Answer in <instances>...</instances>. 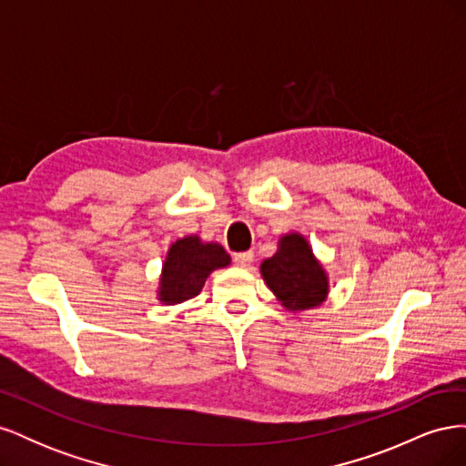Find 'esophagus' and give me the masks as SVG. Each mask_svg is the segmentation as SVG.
Returning a JSON list of instances; mask_svg holds the SVG:
<instances>
[{
  "label": "esophagus",
  "instance_id": "1",
  "mask_svg": "<svg viewBox=\"0 0 466 466\" xmlns=\"http://www.w3.org/2000/svg\"><path fill=\"white\" fill-rule=\"evenodd\" d=\"M252 258H255V255H252L250 250L237 252V255H233V262H235L237 266H241V268H247V266L252 262Z\"/></svg>",
  "mask_w": 466,
  "mask_h": 466
}]
</instances>
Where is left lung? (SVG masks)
Segmentation results:
<instances>
[{"mask_svg":"<svg viewBox=\"0 0 466 466\" xmlns=\"http://www.w3.org/2000/svg\"><path fill=\"white\" fill-rule=\"evenodd\" d=\"M266 286L288 311L319 307L329 295V276L299 233L279 238L278 252L260 264Z\"/></svg>","mask_w":466,"mask_h":466,"instance_id":"8db88e82","label":"left lung"}]
</instances>
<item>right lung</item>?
<instances>
[{"mask_svg":"<svg viewBox=\"0 0 466 466\" xmlns=\"http://www.w3.org/2000/svg\"><path fill=\"white\" fill-rule=\"evenodd\" d=\"M231 264V257L219 243H202L198 235L178 238L163 262L159 279V301L177 305L198 295L208 276Z\"/></svg>","mask_w":466,"mask_h":466,"instance_id":"right-lung-1","label":"right lung"}]
</instances>
